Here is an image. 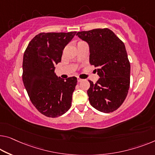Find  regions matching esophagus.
<instances>
[{"instance_id": "34e87169", "label": "esophagus", "mask_w": 155, "mask_h": 155, "mask_svg": "<svg viewBox=\"0 0 155 155\" xmlns=\"http://www.w3.org/2000/svg\"><path fill=\"white\" fill-rule=\"evenodd\" d=\"M82 81H83L82 78H79V77H77V81H78V82H81Z\"/></svg>"}]
</instances>
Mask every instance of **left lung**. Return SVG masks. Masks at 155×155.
Returning <instances> with one entry per match:
<instances>
[{"instance_id":"1","label":"left lung","mask_w":155,"mask_h":155,"mask_svg":"<svg viewBox=\"0 0 155 155\" xmlns=\"http://www.w3.org/2000/svg\"><path fill=\"white\" fill-rule=\"evenodd\" d=\"M88 44L90 63L97 69L96 84L89 81L87 93L92 107L103 113L117 110L127 95L130 84V63L123 41L108 28L78 32Z\"/></svg>"}]
</instances>
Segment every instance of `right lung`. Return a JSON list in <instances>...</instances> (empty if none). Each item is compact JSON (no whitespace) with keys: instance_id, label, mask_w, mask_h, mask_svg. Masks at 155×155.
Wrapping results in <instances>:
<instances>
[{"instance_id":"right-lung-1","label":"right lung","mask_w":155,"mask_h":155,"mask_svg":"<svg viewBox=\"0 0 155 155\" xmlns=\"http://www.w3.org/2000/svg\"><path fill=\"white\" fill-rule=\"evenodd\" d=\"M76 33H41L30 41L24 52L23 82L34 107L47 117L61 116L71 107L77 78L64 81L54 71L64 47Z\"/></svg>"}]
</instances>
